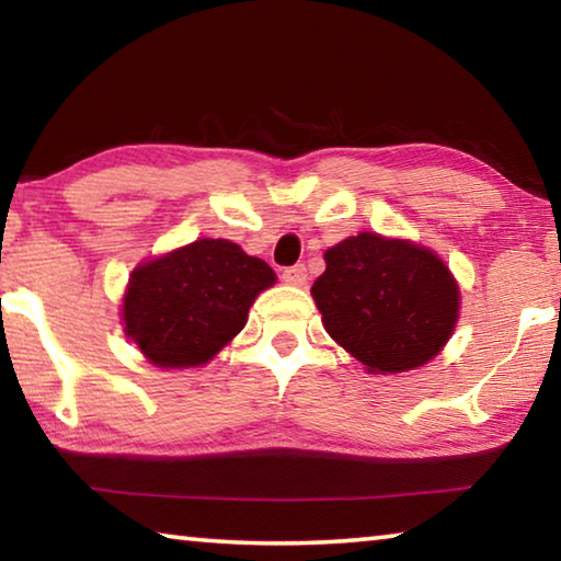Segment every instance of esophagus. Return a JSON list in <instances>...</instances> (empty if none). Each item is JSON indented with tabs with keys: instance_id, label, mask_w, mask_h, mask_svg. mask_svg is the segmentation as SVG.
Wrapping results in <instances>:
<instances>
[{
	"instance_id": "1",
	"label": "esophagus",
	"mask_w": 561,
	"mask_h": 561,
	"mask_svg": "<svg viewBox=\"0 0 561 561\" xmlns=\"http://www.w3.org/2000/svg\"><path fill=\"white\" fill-rule=\"evenodd\" d=\"M282 279L287 284H295V287H302L307 282V266L305 264H295V266H287L282 274Z\"/></svg>"
}]
</instances>
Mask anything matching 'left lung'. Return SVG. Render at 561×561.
<instances>
[{
    "label": "left lung",
    "mask_w": 561,
    "mask_h": 561,
    "mask_svg": "<svg viewBox=\"0 0 561 561\" xmlns=\"http://www.w3.org/2000/svg\"><path fill=\"white\" fill-rule=\"evenodd\" d=\"M324 264L312 284L322 324L367 373L413 370L446 347L461 289L436 252L360 231L330 247Z\"/></svg>",
    "instance_id": "obj_1"
}]
</instances>
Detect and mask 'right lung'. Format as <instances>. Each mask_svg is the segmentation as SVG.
Masks as SVG:
<instances>
[{
    "instance_id": "obj_1",
    "label": "right lung",
    "mask_w": 561,
    "mask_h": 561,
    "mask_svg": "<svg viewBox=\"0 0 561 561\" xmlns=\"http://www.w3.org/2000/svg\"><path fill=\"white\" fill-rule=\"evenodd\" d=\"M274 282L272 266L233 241L196 239L130 272L123 330L150 365H206L244 330L249 307Z\"/></svg>"
}]
</instances>
